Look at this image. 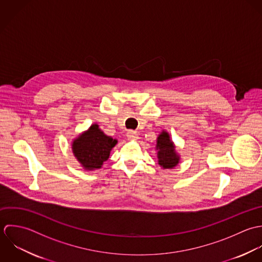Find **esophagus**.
Segmentation results:
<instances>
[{
    "mask_svg": "<svg viewBox=\"0 0 262 262\" xmlns=\"http://www.w3.org/2000/svg\"><path fill=\"white\" fill-rule=\"evenodd\" d=\"M126 136H127V139L130 140V141H136V140L139 139V135H138V133L135 132V130H128L127 134H126Z\"/></svg>",
    "mask_w": 262,
    "mask_h": 262,
    "instance_id": "1",
    "label": "esophagus"
}]
</instances>
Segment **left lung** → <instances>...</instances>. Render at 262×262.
<instances>
[{"mask_svg": "<svg viewBox=\"0 0 262 262\" xmlns=\"http://www.w3.org/2000/svg\"><path fill=\"white\" fill-rule=\"evenodd\" d=\"M158 164L163 169H172L178 165L180 157L167 132L163 130L157 138Z\"/></svg>", "mask_w": 262, "mask_h": 262, "instance_id": "obj_1", "label": "left lung"}]
</instances>
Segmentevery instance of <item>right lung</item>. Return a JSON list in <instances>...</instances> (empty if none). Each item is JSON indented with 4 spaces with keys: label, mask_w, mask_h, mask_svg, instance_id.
<instances>
[{
    "label": "right lung",
    "mask_w": 262,
    "mask_h": 262,
    "mask_svg": "<svg viewBox=\"0 0 262 262\" xmlns=\"http://www.w3.org/2000/svg\"><path fill=\"white\" fill-rule=\"evenodd\" d=\"M117 144V140L106 136L94 123L72 143L74 156L85 170L100 169L110 155V151Z\"/></svg>",
    "instance_id": "obj_1"
}]
</instances>
